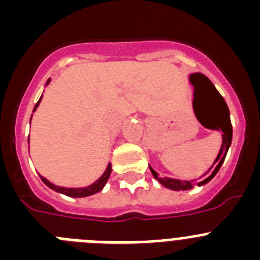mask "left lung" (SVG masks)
<instances>
[{
	"instance_id": "8db88e82",
	"label": "left lung",
	"mask_w": 260,
	"mask_h": 260,
	"mask_svg": "<svg viewBox=\"0 0 260 260\" xmlns=\"http://www.w3.org/2000/svg\"><path fill=\"white\" fill-rule=\"evenodd\" d=\"M190 83L194 87V100H192V107H194L195 113H197V108L199 104H207L208 109V117H210V122L203 123L206 127L211 128V130H221L222 134V143L221 148H220L217 157L211 165L206 173L202 177H199L198 180L191 181H182L176 180V178H169V177H160L157 172H155L152 168L150 167L151 173L153 174L156 180L161 183L162 186L168 187V189L174 190V191H180V190H190L194 187L197 183L198 186L206 185L210 182L216 173L219 172L220 167L222 165L225 160V156L228 152L229 147L232 143V135H233V128H232L231 123V116H229V108L225 103L224 98L219 93V91L215 88L210 79L206 75L201 74V73H194L189 77Z\"/></svg>"
}]
</instances>
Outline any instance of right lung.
<instances>
[{
    "mask_svg": "<svg viewBox=\"0 0 260 260\" xmlns=\"http://www.w3.org/2000/svg\"><path fill=\"white\" fill-rule=\"evenodd\" d=\"M49 82H50V79H48L47 86L49 84ZM41 98H43V95H41ZM41 98L39 99V102L36 103L35 108H34V112H35L36 108H38L39 104H40ZM31 118H32V116H31ZM28 143H29V137H28ZM110 172H112V164L109 162L107 167V169H105V172L103 173V176L100 177L98 181H95L92 185L87 186V187H78V189L77 187H62V186L53 185L52 182H49V181H48L47 178L43 176H40V178H41V181H43V182H44L48 187H49V189L54 190V191L61 192V194H65V195H68V197H71V198H84V197H89V195H93V194H96V192L102 191L103 187L105 186V183L108 182V178H109V176H110Z\"/></svg>",
    "mask_w": 260,
    "mask_h": 260,
    "instance_id": "add662e5",
    "label": "right lung"
}]
</instances>
